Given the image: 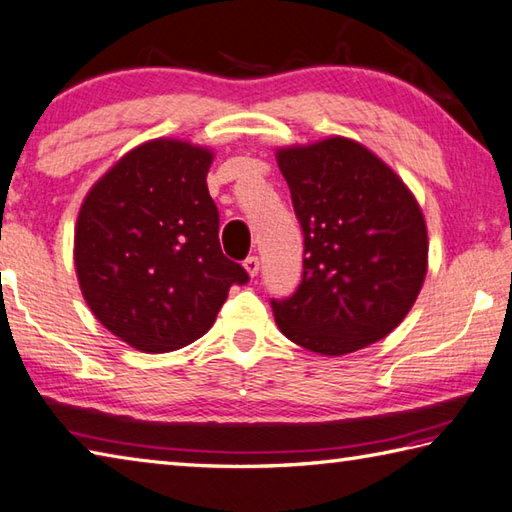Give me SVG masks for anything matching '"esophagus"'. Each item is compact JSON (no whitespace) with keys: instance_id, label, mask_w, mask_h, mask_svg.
Masks as SVG:
<instances>
[{"instance_id":"esophagus-1","label":"esophagus","mask_w":512,"mask_h":512,"mask_svg":"<svg viewBox=\"0 0 512 512\" xmlns=\"http://www.w3.org/2000/svg\"><path fill=\"white\" fill-rule=\"evenodd\" d=\"M243 265L247 269V274L254 278L258 274V269H260V260H258V256H249V258H245Z\"/></svg>"}]
</instances>
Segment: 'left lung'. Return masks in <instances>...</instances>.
<instances>
[{"label":"left lung","mask_w":512,"mask_h":512,"mask_svg":"<svg viewBox=\"0 0 512 512\" xmlns=\"http://www.w3.org/2000/svg\"><path fill=\"white\" fill-rule=\"evenodd\" d=\"M303 229V281L272 301L289 341L341 356L388 336L412 310L428 272L417 198L361 142L332 136L276 149Z\"/></svg>","instance_id":"left-lung-1"}]
</instances>
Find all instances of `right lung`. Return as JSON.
<instances>
[{"label":"right lung","mask_w":512,"mask_h":512,"mask_svg":"<svg viewBox=\"0 0 512 512\" xmlns=\"http://www.w3.org/2000/svg\"><path fill=\"white\" fill-rule=\"evenodd\" d=\"M214 151L156 138L115 162L86 194L75 274L93 316L142 352L180 350L214 325L249 276L218 240L207 189Z\"/></svg>","instance_id":"1"}]
</instances>
